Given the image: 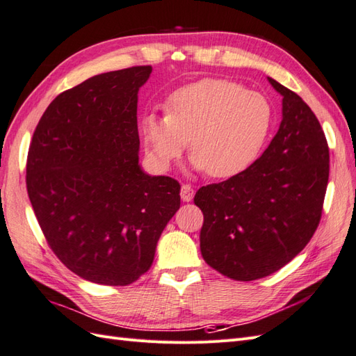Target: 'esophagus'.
<instances>
[{
	"instance_id": "esophagus-1",
	"label": "esophagus",
	"mask_w": 356,
	"mask_h": 356,
	"mask_svg": "<svg viewBox=\"0 0 356 356\" xmlns=\"http://www.w3.org/2000/svg\"><path fill=\"white\" fill-rule=\"evenodd\" d=\"M195 196V190L192 186L188 184H183L181 186V199H183L184 202H190Z\"/></svg>"
}]
</instances>
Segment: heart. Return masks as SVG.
I'll return each mask as SVG.
<instances>
[{"instance_id":"heart-1","label":"heart","mask_w":356,"mask_h":356,"mask_svg":"<svg viewBox=\"0 0 356 356\" xmlns=\"http://www.w3.org/2000/svg\"><path fill=\"white\" fill-rule=\"evenodd\" d=\"M272 124L273 107L263 93L229 80L204 78L173 92L166 115H146L140 134L157 168L168 169L188 142L196 170L227 179L258 159Z\"/></svg>"}]
</instances>
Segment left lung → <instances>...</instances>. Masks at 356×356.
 <instances>
[{
    "label": "left lung",
    "instance_id": "obj_1",
    "mask_svg": "<svg viewBox=\"0 0 356 356\" xmlns=\"http://www.w3.org/2000/svg\"><path fill=\"white\" fill-rule=\"evenodd\" d=\"M267 80L282 97L278 133L246 170L195 195L202 258L236 281L272 275L308 245L327 187L329 148L316 115L298 93Z\"/></svg>",
    "mask_w": 356,
    "mask_h": 356
}]
</instances>
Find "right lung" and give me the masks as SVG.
Segmentation results:
<instances>
[{"label":"right lung","instance_id":"1","mask_svg":"<svg viewBox=\"0 0 356 356\" xmlns=\"http://www.w3.org/2000/svg\"><path fill=\"white\" fill-rule=\"evenodd\" d=\"M151 72L120 69L60 93L30 143L27 190L43 236L95 284L128 285L148 272L181 204L177 179L138 164L137 93Z\"/></svg>","mask_w":356,"mask_h":356}]
</instances>
